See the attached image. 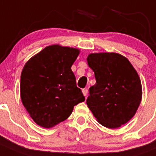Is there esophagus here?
Instances as JSON below:
<instances>
[{
    "mask_svg": "<svg viewBox=\"0 0 156 156\" xmlns=\"http://www.w3.org/2000/svg\"><path fill=\"white\" fill-rule=\"evenodd\" d=\"M83 95L85 96V97H87V94H88V90L87 89H83Z\"/></svg>",
    "mask_w": 156,
    "mask_h": 156,
    "instance_id": "obj_1",
    "label": "esophagus"
}]
</instances>
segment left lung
Segmentation results:
<instances>
[{"label": "left lung", "instance_id": "obj_1", "mask_svg": "<svg viewBox=\"0 0 156 156\" xmlns=\"http://www.w3.org/2000/svg\"><path fill=\"white\" fill-rule=\"evenodd\" d=\"M87 63L96 79L87 99L88 108L103 126L118 128L135 115L141 103L139 76L128 58L118 53H91Z\"/></svg>", "mask_w": 156, "mask_h": 156}]
</instances>
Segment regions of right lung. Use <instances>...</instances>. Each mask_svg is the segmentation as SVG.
<instances>
[{
    "mask_svg": "<svg viewBox=\"0 0 156 156\" xmlns=\"http://www.w3.org/2000/svg\"><path fill=\"white\" fill-rule=\"evenodd\" d=\"M80 51L58 45L46 47L25 64L21 76V98L31 118L49 128L65 121L75 105L85 101L71 66Z\"/></svg>",
    "mask_w": 156,
    "mask_h": 156,
    "instance_id": "obj_1",
    "label": "right lung"
}]
</instances>
